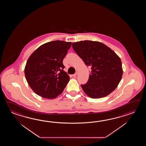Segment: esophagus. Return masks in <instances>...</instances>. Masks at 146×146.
I'll list each match as a JSON object with an SVG mask.
<instances>
[{"label": "esophagus", "mask_w": 146, "mask_h": 146, "mask_svg": "<svg viewBox=\"0 0 146 146\" xmlns=\"http://www.w3.org/2000/svg\"><path fill=\"white\" fill-rule=\"evenodd\" d=\"M78 73L77 72H76V73H75L74 74H73L72 76H73V77H76V76H77Z\"/></svg>", "instance_id": "obj_1"}]
</instances>
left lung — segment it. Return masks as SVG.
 <instances>
[{
    "instance_id": "1",
    "label": "left lung",
    "mask_w": 146,
    "mask_h": 146,
    "mask_svg": "<svg viewBox=\"0 0 146 146\" xmlns=\"http://www.w3.org/2000/svg\"><path fill=\"white\" fill-rule=\"evenodd\" d=\"M75 52L90 66L89 80L81 87L87 96L99 99L107 96L117 87L121 80V60L105 44L96 41L84 40L72 44Z\"/></svg>"
}]
</instances>
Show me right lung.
<instances>
[{"label": "right lung", "mask_w": 146, "mask_h": 146, "mask_svg": "<svg viewBox=\"0 0 146 146\" xmlns=\"http://www.w3.org/2000/svg\"><path fill=\"white\" fill-rule=\"evenodd\" d=\"M71 46V42L52 41L42 45L29 57L25 76L38 96L52 99L62 93L69 81L62 61Z\"/></svg>", "instance_id": "right-lung-1"}]
</instances>
